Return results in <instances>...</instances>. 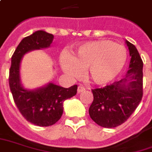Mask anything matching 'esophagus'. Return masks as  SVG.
<instances>
[{
  "mask_svg": "<svg viewBox=\"0 0 152 152\" xmlns=\"http://www.w3.org/2000/svg\"><path fill=\"white\" fill-rule=\"evenodd\" d=\"M85 87L83 86H79L78 87H77V93H82V92H84L85 91Z\"/></svg>",
  "mask_w": 152,
  "mask_h": 152,
  "instance_id": "esophagus-1",
  "label": "esophagus"
}]
</instances>
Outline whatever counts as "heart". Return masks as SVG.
Listing matches in <instances>:
<instances>
[{"instance_id": "heart-1", "label": "heart", "mask_w": 152, "mask_h": 152, "mask_svg": "<svg viewBox=\"0 0 152 152\" xmlns=\"http://www.w3.org/2000/svg\"><path fill=\"white\" fill-rule=\"evenodd\" d=\"M127 61V51L124 45L108 40L86 42L80 45L71 57L61 56L63 71L72 77L86 69V78L98 86L112 82L124 69Z\"/></svg>"}]
</instances>
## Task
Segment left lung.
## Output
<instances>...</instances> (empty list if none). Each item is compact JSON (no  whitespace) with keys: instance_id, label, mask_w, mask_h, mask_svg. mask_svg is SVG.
Instances as JSON below:
<instances>
[{"instance_id":"1","label":"left lung","mask_w":152,"mask_h":152,"mask_svg":"<svg viewBox=\"0 0 152 152\" xmlns=\"http://www.w3.org/2000/svg\"><path fill=\"white\" fill-rule=\"evenodd\" d=\"M131 61L125 77L102 88L92 90L94 100L89 115L98 125L113 128L124 124L141 102L142 61L136 47L128 41Z\"/></svg>"}]
</instances>
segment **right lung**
Listing matches in <instances>:
<instances>
[{
    "instance_id": "1",
    "label": "right lung",
    "mask_w": 152,
    "mask_h": 152,
    "mask_svg": "<svg viewBox=\"0 0 152 152\" xmlns=\"http://www.w3.org/2000/svg\"><path fill=\"white\" fill-rule=\"evenodd\" d=\"M53 39V34L45 31L34 32L21 40L11 58L9 83L14 102L26 120L39 126L56 124L63 113L64 101L77 94V85L64 88L49 83L43 87L28 90L20 83V66L23 56L32 50L50 47Z\"/></svg>"
}]
</instances>
